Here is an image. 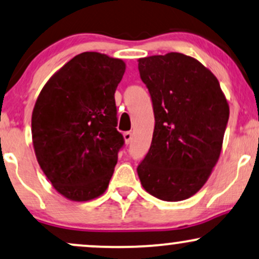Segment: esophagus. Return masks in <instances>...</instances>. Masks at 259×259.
Instances as JSON below:
<instances>
[{
    "label": "esophagus",
    "mask_w": 259,
    "mask_h": 259,
    "mask_svg": "<svg viewBox=\"0 0 259 259\" xmlns=\"http://www.w3.org/2000/svg\"><path fill=\"white\" fill-rule=\"evenodd\" d=\"M124 140H125L126 143H130L133 140V133L132 132H125L124 133Z\"/></svg>",
    "instance_id": "34e87169"
}]
</instances>
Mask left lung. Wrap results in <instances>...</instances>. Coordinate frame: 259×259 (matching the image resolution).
I'll return each mask as SVG.
<instances>
[{"mask_svg":"<svg viewBox=\"0 0 259 259\" xmlns=\"http://www.w3.org/2000/svg\"><path fill=\"white\" fill-rule=\"evenodd\" d=\"M154 112L151 147L139 164L143 188L165 201L194 195L220 158L229 106L213 73L181 53L139 59Z\"/></svg>","mask_w":259,"mask_h":259,"instance_id":"obj_1","label":"left lung"}]
</instances>
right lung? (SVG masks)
<instances>
[{
  "mask_svg": "<svg viewBox=\"0 0 259 259\" xmlns=\"http://www.w3.org/2000/svg\"><path fill=\"white\" fill-rule=\"evenodd\" d=\"M125 64L95 52L76 55L43 87L32 112V142L40 169L72 201L107 189L124 146L114 93Z\"/></svg>",
  "mask_w": 259,
  "mask_h": 259,
  "instance_id": "add662e5",
  "label": "right lung"
}]
</instances>
